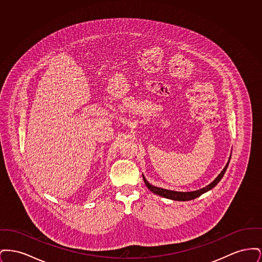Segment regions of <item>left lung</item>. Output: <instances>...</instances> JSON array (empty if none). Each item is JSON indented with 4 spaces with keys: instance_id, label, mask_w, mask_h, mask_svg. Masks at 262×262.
Instances as JSON below:
<instances>
[{
    "instance_id": "left-lung-1",
    "label": "left lung",
    "mask_w": 262,
    "mask_h": 262,
    "mask_svg": "<svg viewBox=\"0 0 262 262\" xmlns=\"http://www.w3.org/2000/svg\"><path fill=\"white\" fill-rule=\"evenodd\" d=\"M229 162H230V159H229ZM229 162L227 163V165L225 166L223 171H222V172L219 174V176L212 182L211 184H209L208 186H206V187H203V188H200L199 190H195V191L181 192V191L169 190V189H165V188H161V187H154V186L150 185L149 183L145 180L144 177H143V181H144L146 187H148L152 192H154L155 194H158V195H160V196H163V198H166V199H169V200H180V201H187V200H194V199L200 196L202 193H204V192L210 190L211 188L215 187V186L221 181V179L223 178L225 172H226V170H227V168H228Z\"/></svg>"
}]
</instances>
